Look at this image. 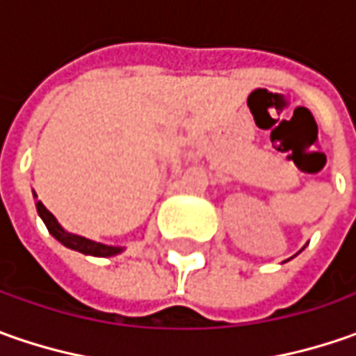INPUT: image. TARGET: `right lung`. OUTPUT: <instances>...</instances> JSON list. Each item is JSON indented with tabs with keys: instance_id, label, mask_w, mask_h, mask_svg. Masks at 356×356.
<instances>
[{
	"instance_id": "add662e5",
	"label": "right lung",
	"mask_w": 356,
	"mask_h": 356,
	"mask_svg": "<svg viewBox=\"0 0 356 356\" xmlns=\"http://www.w3.org/2000/svg\"><path fill=\"white\" fill-rule=\"evenodd\" d=\"M37 212L43 218V222H45V226H47L49 232L59 239L63 245H67V248H71V250H75V252L85 253V255H95V257H111V255H117V253L120 252V248L103 245V243H97V241H90V239H85L81 238V236H75V234L65 232V229L57 224L55 216L49 212L41 202H37Z\"/></svg>"
}]
</instances>
